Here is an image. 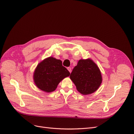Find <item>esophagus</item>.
<instances>
[{"label":"esophagus","instance_id":"1","mask_svg":"<svg viewBox=\"0 0 134 134\" xmlns=\"http://www.w3.org/2000/svg\"><path fill=\"white\" fill-rule=\"evenodd\" d=\"M67 69H68V70L69 71V72L70 73V72H71V68L70 67H68Z\"/></svg>","mask_w":134,"mask_h":134}]
</instances>
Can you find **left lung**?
<instances>
[{
    "label": "left lung",
    "mask_w": 134,
    "mask_h": 134,
    "mask_svg": "<svg viewBox=\"0 0 134 134\" xmlns=\"http://www.w3.org/2000/svg\"><path fill=\"white\" fill-rule=\"evenodd\" d=\"M70 78L77 91L83 95L95 92L102 81L100 70L90 59L80 60L71 73Z\"/></svg>",
    "instance_id": "8db88e82"
}]
</instances>
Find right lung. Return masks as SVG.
<instances>
[{"label": "right lung", "mask_w": 134, "mask_h": 134, "mask_svg": "<svg viewBox=\"0 0 134 134\" xmlns=\"http://www.w3.org/2000/svg\"><path fill=\"white\" fill-rule=\"evenodd\" d=\"M69 75V71L62 66L60 60L51 57L38 65L34 72L33 79L38 88L49 93L54 91L61 80Z\"/></svg>", "instance_id": "1"}]
</instances>
